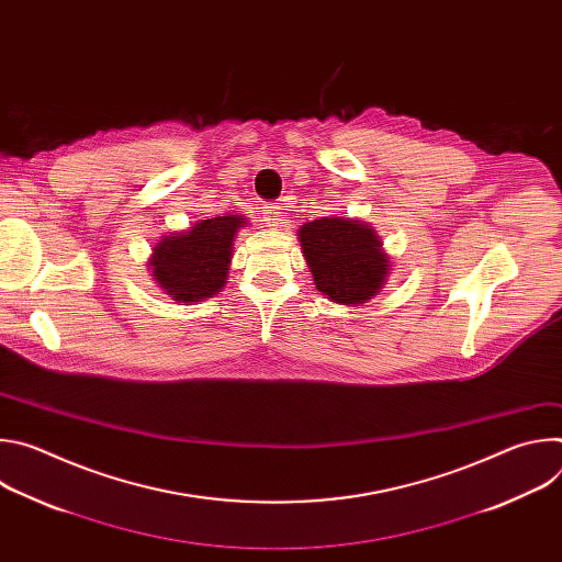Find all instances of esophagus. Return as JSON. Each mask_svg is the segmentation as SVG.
<instances>
[{"instance_id":"1","label":"esophagus","mask_w":562,"mask_h":562,"mask_svg":"<svg viewBox=\"0 0 562 562\" xmlns=\"http://www.w3.org/2000/svg\"><path fill=\"white\" fill-rule=\"evenodd\" d=\"M265 211V224L271 226V228H278L282 222H280V206L278 204H265L262 206Z\"/></svg>"}]
</instances>
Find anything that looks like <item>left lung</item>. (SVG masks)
<instances>
[{
  "instance_id": "left-lung-1",
  "label": "left lung",
  "mask_w": 562,
  "mask_h": 562,
  "mask_svg": "<svg viewBox=\"0 0 562 562\" xmlns=\"http://www.w3.org/2000/svg\"><path fill=\"white\" fill-rule=\"evenodd\" d=\"M297 239L317 291L331 302L360 306L386 284L391 258L371 224L329 215L302 224Z\"/></svg>"
}]
</instances>
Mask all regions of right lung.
<instances>
[{
    "instance_id": "obj_1",
    "label": "right lung",
    "mask_w": 562,
    "mask_h": 562,
    "mask_svg": "<svg viewBox=\"0 0 562 562\" xmlns=\"http://www.w3.org/2000/svg\"><path fill=\"white\" fill-rule=\"evenodd\" d=\"M247 222L245 215H217L159 237L146 262L155 284L184 304L217 295L228 280L235 235Z\"/></svg>"
}]
</instances>
